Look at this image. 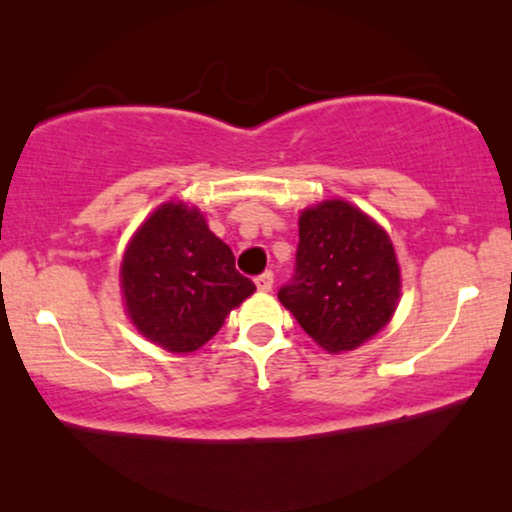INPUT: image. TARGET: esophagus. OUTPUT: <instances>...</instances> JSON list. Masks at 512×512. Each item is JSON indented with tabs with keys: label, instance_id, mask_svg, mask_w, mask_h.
Returning <instances> with one entry per match:
<instances>
[{
	"label": "esophagus",
	"instance_id": "obj_1",
	"mask_svg": "<svg viewBox=\"0 0 512 512\" xmlns=\"http://www.w3.org/2000/svg\"><path fill=\"white\" fill-rule=\"evenodd\" d=\"M272 284H275V275H272L270 270H265L263 275H258V277H256V286H258V291L268 293V291H272Z\"/></svg>",
	"mask_w": 512,
	"mask_h": 512
}]
</instances>
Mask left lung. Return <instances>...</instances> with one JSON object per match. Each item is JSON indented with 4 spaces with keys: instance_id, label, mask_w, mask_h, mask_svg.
I'll list each match as a JSON object with an SVG mask.
<instances>
[{
    "instance_id": "left-lung-1",
    "label": "left lung",
    "mask_w": 512,
    "mask_h": 512,
    "mask_svg": "<svg viewBox=\"0 0 512 512\" xmlns=\"http://www.w3.org/2000/svg\"><path fill=\"white\" fill-rule=\"evenodd\" d=\"M298 235L296 270L279 300L326 352L359 347L387 326L401 296L389 235L345 200L305 209Z\"/></svg>"
}]
</instances>
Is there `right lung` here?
Here are the masks:
<instances>
[{
  "label": "right lung",
  "instance_id": "right-lung-1",
  "mask_svg": "<svg viewBox=\"0 0 512 512\" xmlns=\"http://www.w3.org/2000/svg\"><path fill=\"white\" fill-rule=\"evenodd\" d=\"M123 298L139 331L167 352H195L256 291L198 209L158 207L132 237L121 265Z\"/></svg>",
  "mask_w": 512,
  "mask_h": 512
}]
</instances>
